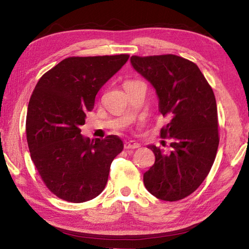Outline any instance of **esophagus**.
I'll list each match as a JSON object with an SVG mask.
<instances>
[{"label": "esophagus", "mask_w": 249, "mask_h": 249, "mask_svg": "<svg viewBox=\"0 0 249 249\" xmlns=\"http://www.w3.org/2000/svg\"><path fill=\"white\" fill-rule=\"evenodd\" d=\"M140 147H141V145L138 144V142H126L124 145L125 149H136V148H140Z\"/></svg>", "instance_id": "1"}]
</instances>
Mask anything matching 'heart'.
Listing matches in <instances>:
<instances>
[{"label":"heart","mask_w":249,"mask_h":249,"mask_svg":"<svg viewBox=\"0 0 249 249\" xmlns=\"http://www.w3.org/2000/svg\"><path fill=\"white\" fill-rule=\"evenodd\" d=\"M129 82H135V81H127V82H125V83H129Z\"/></svg>","instance_id":"heart-1"}]
</instances>
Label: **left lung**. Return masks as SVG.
I'll return each instance as SVG.
<instances>
[{"label":"left lung","instance_id":"left-lung-1","mask_svg":"<svg viewBox=\"0 0 249 249\" xmlns=\"http://www.w3.org/2000/svg\"><path fill=\"white\" fill-rule=\"evenodd\" d=\"M130 62L156 89L160 113L171 119L160 130V136L171 140L170 150L149 146L155 163L144 174V184L157 199L182 200L200 187L215 160L220 142L215 96L199 67L188 59L168 53L132 56Z\"/></svg>","mask_w":249,"mask_h":249}]
</instances>
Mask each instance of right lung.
I'll return each instance as SVG.
<instances>
[{
	"label": "right lung",
	"mask_w": 249,
	"mask_h": 249,
	"mask_svg": "<svg viewBox=\"0 0 249 249\" xmlns=\"http://www.w3.org/2000/svg\"><path fill=\"white\" fill-rule=\"evenodd\" d=\"M129 54L69 57L41 75L26 116L31 158L46 187L59 199L82 203L104 190L111 163L123 150L119 136L83 138L80 126L95 95Z\"/></svg>",
	"instance_id": "1"
}]
</instances>
